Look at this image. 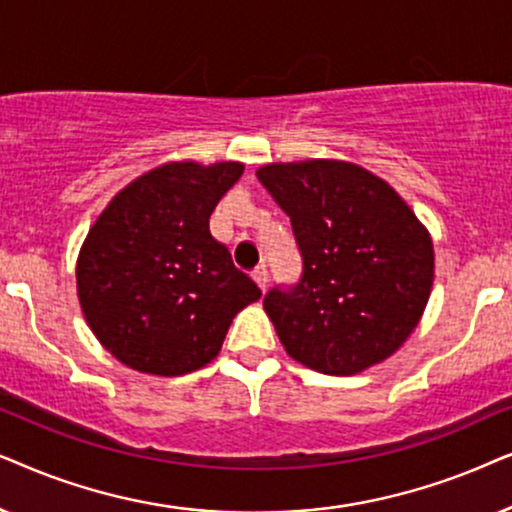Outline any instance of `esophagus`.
I'll return each instance as SVG.
<instances>
[{"instance_id": "34e87169", "label": "esophagus", "mask_w": 512, "mask_h": 512, "mask_svg": "<svg viewBox=\"0 0 512 512\" xmlns=\"http://www.w3.org/2000/svg\"><path fill=\"white\" fill-rule=\"evenodd\" d=\"M252 278H255V283L260 285L262 292L267 290V285H269V271H267V267H264V264H260V267L252 271Z\"/></svg>"}]
</instances>
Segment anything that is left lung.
<instances>
[{"mask_svg":"<svg viewBox=\"0 0 512 512\" xmlns=\"http://www.w3.org/2000/svg\"><path fill=\"white\" fill-rule=\"evenodd\" d=\"M257 177L290 217L302 278L264 311L290 358L349 377L417 327L433 288V241L391 185L356 163H269Z\"/></svg>","mask_w":512,"mask_h":512,"instance_id":"1","label":"left lung"}]
</instances>
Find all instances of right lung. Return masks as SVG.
<instances>
[{
  "label": "right lung",
  "instance_id": "right-lung-1",
  "mask_svg": "<svg viewBox=\"0 0 512 512\" xmlns=\"http://www.w3.org/2000/svg\"><path fill=\"white\" fill-rule=\"evenodd\" d=\"M241 175L238 161L163 163L95 220L77 260L79 304L119 363L159 377L199 370L236 313L262 297L208 227Z\"/></svg>",
  "mask_w": 512,
  "mask_h": 512
}]
</instances>
